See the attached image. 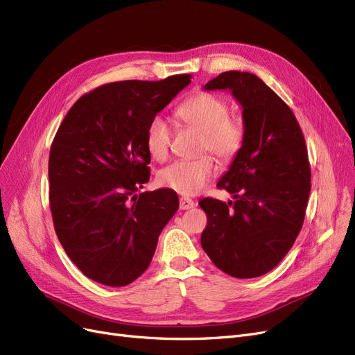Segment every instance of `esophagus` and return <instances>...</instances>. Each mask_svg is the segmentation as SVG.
<instances>
[{
  "instance_id": "obj_1",
  "label": "esophagus",
  "mask_w": 355,
  "mask_h": 355,
  "mask_svg": "<svg viewBox=\"0 0 355 355\" xmlns=\"http://www.w3.org/2000/svg\"><path fill=\"white\" fill-rule=\"evenodd\" d=\"M196 206L194 200L189 199V198H181L180 199V209H182V211H189V209H193Z\"/></svg>"
}]
</instances>
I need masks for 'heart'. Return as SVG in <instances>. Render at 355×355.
<instances>
[{
	"mask_svg": "<svg viewBox=\"0 0 355 355\" xmlns=\"http://www.w3.org/2000/svg\"><path fill=\"white\" fill-rule=\"evenodd\" d=\"M175 118L200 133L199 152L212 153L220 162H228L237 155L244 141V125L239 116L230 114L225 99L212 94L193 95L181 102ZM173 128L164 116H155L146 130V148L155 161H165L169 153ZM214 175V162L202 155L196 159L177 161L157 174L162 187L182 196L198 194Z\"/></svg>",
	"mask_w": 355,
	"mask_h": 355,
	"instance_id": "b5f03b06",
	"label": "heart"
}]
</instances>
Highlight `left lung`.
<instances>
[{
	"mask_svg": "<svg viewBox=\"0 0 355 355\" xmlns=\"http://www.w3.org/2000/svg\"><path fill=\"white\" fill-rule=\"evenodd\" d=\"M205 90H230L237 99L244 141L216 184L234 202H199L207 216L202 247L231 277H261L286 256L303 227L311 187L304 136L290 107L252 73H220Z\"/></svg>",
	"mask_w": 355,
	"mask_h": 355,
	"instance_id": "left-lung-1",
	"label": "left lung"
}]
</instances>
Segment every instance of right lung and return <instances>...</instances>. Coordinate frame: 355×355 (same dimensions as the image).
I'll return each instance as SVG.
<instances>
[{"label":"right lung","mask_w":355,"mask_h":355,"mask_svg":"<svg viewBox=\"0 0 355 355\" xmlns=\"http://www.w3.org/2000/svg\"><path fill=\"white\" fill-rule=\"evenodd\" d=\"M190 78L103 85L64 116L49 152V207L65 253L92 281H136L177 212L175 191L137 190L150 177L148 125Z\"/></svg>","instance_id":"obj_1"}]
</instances>
